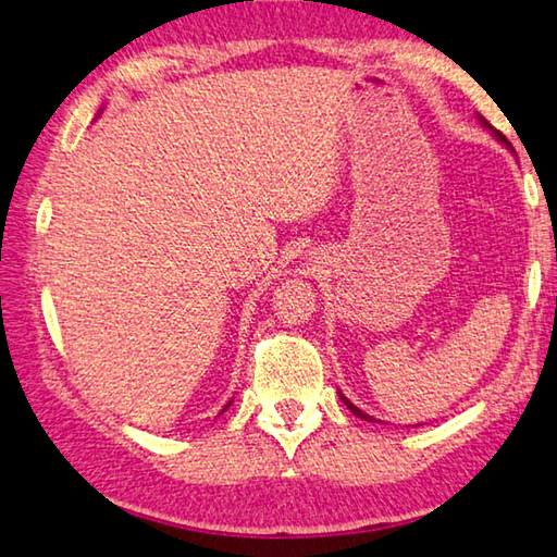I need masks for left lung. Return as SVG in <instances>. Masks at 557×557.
<instances>
[{
	"mask_svg": "<svg viewBox=\"0 0 557 557\" xmlns=\"http://www.w3.org/2000/svg\"><path fill=\"white\" fill-rule=\"evenodd\" d=\"M481 121H484V117H481ZM484 125H486V127H491V125H488L486 121H484ZM494 133H496V138H498V140H504V143H506V138H504V135H500L498 131H494ZM506 145H508V143H506ZM341 399H343V403H345V405H348V409H350V412H352V414H358L360 419H364V422H372V417H370V414H364V412H362V409H358V407H355V405L350 403V399H348V397H343V395H341Z\"/></svg>",
	"mask_w": 557,
	"mask_h": 557,
	"instance_id": "1",
	"label": "left lung"
}]
</instances>
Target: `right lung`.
Returning <instances> with one entry per match:
<instances>
[{
	"label": "right lung",
	"instance_id": "right-lung-1",
	"mask_svg": "<svg viewBox=\"0 0 557 557\" xmlns=\"http://www.w3.org/2000/svg\"><path fill=\"white\" fill-rule=\"evenodd\" d=\"M226 407H230V405H226ZM226 407H224V409H226Z\"/></svg>",
	"mask_w": 557,
	"mask_h": 557
}]
</instances>
